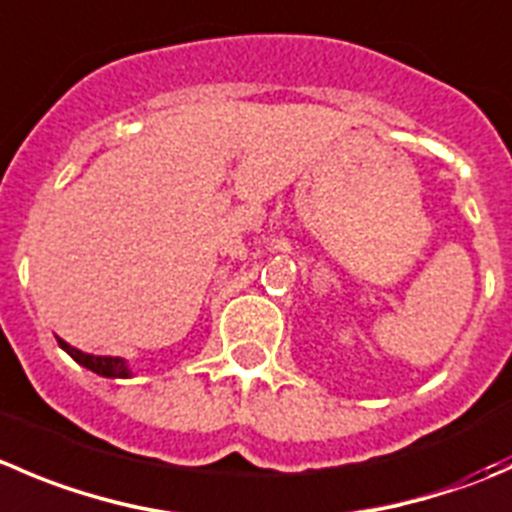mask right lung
<instances>
[{"mask_svg": "<svg viewBox=\"0 0 512 512\" xmlns=\"http://www.w3.org/2000/svg\"><path fill=\"white\" fill-rule=\"evenodd\" d=\"M57 342H59V347H62V350L67 352V355L72 357L74 362H79V365L87 367V370L97 372V375L112 377V380H117V377H132V370H130V365H127V360H124V357L89 355V352H82V350H77V347L69 345V342H64L62 337H57Z\"/></svg>", "mask_w": 512, "mask_h": 512, "instance_id": "add662e5", "label": "right lung"}]
</instances>
